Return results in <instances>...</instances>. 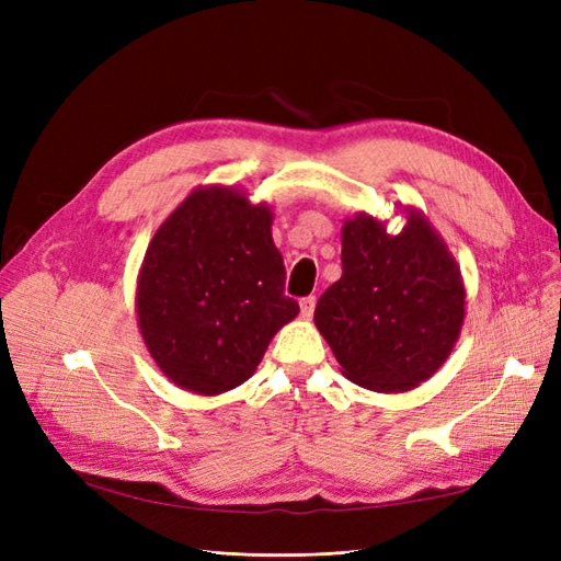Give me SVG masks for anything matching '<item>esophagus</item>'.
<instances>
[{"mask_svg": "<svg viewBox=\"0 0 561 561\" xmlns=\"http://www.w3.org/2000/svg\"><path fill=\"white\" fill-rule=\"evenodd\" d=\"M299 309H301V316H304V318H311V316H313V309H316V297H313V295L301 297V299H299Z\"/></svg>", "mask_w": 561, "mask_h": 561, "instance_id": "34e87169", "label": "esophagus"}]
</instances>
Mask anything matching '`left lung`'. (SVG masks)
Masks as SVG:
<instances>
[{
	"label": "left lung",
	"instance_id": "obj_1",
	"mask_svg": "<svg viewBox=\"0 0 561 561\" xmlns=\"http://www.w3.org/2000/svg\"><path fill=\"white\" fill-rule=\"evenodd\" d=\"M466 290L443 239L416 210L398 236L360 215L342 231V278L313 320L344 375L396 393L445 363L463 325Z\"/></svg>",
	"mask_w": 561,
	"mask_h": 561
}]
</instances>
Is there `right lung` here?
I'll use <instances>...</instances> for the list:
<instances>
[{"label": "right lung", "instance_id": "1", "mask_svg": "<svg viewBox=\"0 0 561 561\" xmlns=\"http://www.w3.org/2000/svg\"><path fill=\"white\" fill-rule=\"evenodd\" d=\"M297 313L271 213L236 190L194 192L147 248L140 330L163 375L186 390L217 396L241 386Z\"/></svg>", "mask_w": 561, "mask_h": 561}]
</instances>
